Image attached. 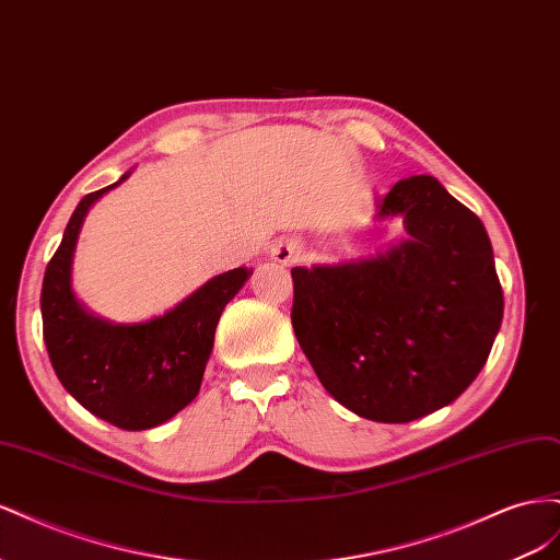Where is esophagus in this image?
Wrapping results in <instances>:
<instances>
[{
	"label": "esophagus",
	"instance_id": "obj_1",
	"mask_svg": "<svg viewBox=\"0 0 560 560\" xmlns=\"http://www.w3.org/2000/svg\"><path fill=\"white\" fill-rule=\"evenodd\" d=\"M301 247L294 241H278L273 247H270V257H273L278 264H292L299 259Z\"/></svg>",
	"mask_w": 560,
	"mask_h": 560
}]
</instances>
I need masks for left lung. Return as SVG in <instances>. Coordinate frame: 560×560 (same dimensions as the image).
Returning <instances> with one entry per match:
<instances>
[{
	"label": "left lung",
	"instance_id": "1",
	"mask_svg": "<svg viewBox=\"0 0 560 560\" xmlns=\"http://www.w3.org/2000/svg\"><path fill=\"white\" fill-rule=\"evenodd\" d=\"M376 217H401L406 238L376 257L292 268V327L338 404L409 422L479 376L504 299L481 219L434 177L397 182Z\"/></svg>",
	"mask_w": 560,
	"mask_h": 560
}]
</instances>
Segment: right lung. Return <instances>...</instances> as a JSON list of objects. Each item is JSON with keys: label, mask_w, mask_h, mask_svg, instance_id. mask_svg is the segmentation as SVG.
Instances as JSON below:
<instances>
[{"label": "right lung", "mask_w": 560, "mask_h": 560, "mask_svg": "<svg viewBox=\"0 0 560 560\" xmlns=\"http://www.w3.org/2000/svg\"><path fill=\"white\" fill-rule=\"evenodd\" d=\"M83 196L48 261L42 284L44 341L62 387L83 409L121 430H149L171 420L200 389L226 303L252 268H233L167 313L135 325H114L83 308L72 292V257L83 217L121 184Z\"/></svg>", "instance_id": "right-lung-1"}]
</instances>
